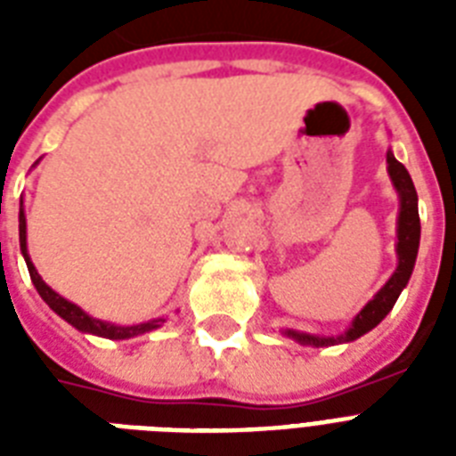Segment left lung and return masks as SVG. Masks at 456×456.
<instances>
[{"label": "left lung", "instance_id": "left-lung-1", "mask_svg": "<svg viewBox=\"0 0 456 456\" xmlns=\"http://www.w3.org/2000/svg\"><path fill=\"white\" fill-rule=\"evenodd\" d=\"M388 160V175L393 179L397 196H400V215H397V270L393 272V277L386 281L381 291L376 293L374 298L369 300L360 310V314L353 319V324L347 326L346 333L340 336H312V333H300L293 329H286V336L293 340H298L300 346H312V347H326V346H338V343H350V340L360 338L367 331H371L376 324H381V319L393 310L397 296L403 293L407 286L417 263L419 253V239H421V222H419V199L414 182H411L410 172L400 160H395L393 151L386 156Z\"/></svg>", "mask_w": 456, "mask_h": 456}]
</instances>
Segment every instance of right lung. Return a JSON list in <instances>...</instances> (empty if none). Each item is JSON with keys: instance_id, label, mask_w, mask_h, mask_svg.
Instances as JSON below:
<instances>
[{"instance_id": "add662e5", "label": "right lung", "mask_w": 456, "mask_h": 456, "mask_svg": "<svg viewBox=\"0 0 456 456\" xmlns=\"http://www.w3.org/2000/svg\"><path fill=\"white\" fill-rule=\"evenodd\" d=\"M18 236H20V253L25 257V265H28V272H30V279L37 293L42 296L49 307H52L59 317H63L68 324H73L77 331L82 333H94V336H102V338H110V340H123V338H134V336H142V333H149L153 329L163 324L165 319H151V322H144V324H134V326H116L110 324V322H102V319L89 317L87 312H82L80 307L70 300L61 298L59 293L52 291L49 286L42 281V277L35 270V265H32L30 256H28V243H25V213H23V200H20V213H18Z\"/></svg>"}]
</instances>
